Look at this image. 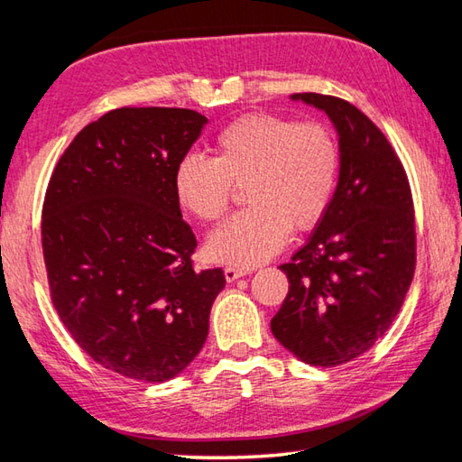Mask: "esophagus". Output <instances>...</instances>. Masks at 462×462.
<instances>
[{"label":"esophagus","instance_id":"1","mask_svg":"<svg viewBox=\"0 0 462 462\" xmlns=\"http://www.w3.org/2000/svg\"><path fill=\"white\" fill-rule=\"evenodd\" d=\"M247 269H239V267H227L225 269V279L229 281V283H233V281H237V279H241V277H245L247 275Z\"/></svg>","mask_w":462,"mask_h":462}]
</instances>
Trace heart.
Segmentation results:
<instances>
[{"label": "heart", "mask_w": 462, "mask_h": 462, "mask_svg": "<svg viewBox=\"0 0 462 462\" xmlns=\"http://www.w3.org/2000/svg\"><path fill=\"white\" fill-rule=\"evenodd\" d=\"M215 157L185 155L175 167L177 201L201 221L227 211L233 185L249 207L207 239V255L251 269L283 249L289 229L309 231L325 217L338 177V145L321 124L255 113L215 137Z\"/></svg>", "instance_id": "obj_1"}]
</instances>
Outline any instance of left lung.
Masks as SVG:
<instances>
[{"label": "left lung", "instance_id": "8db88e82", "mask_svg": "<svg viewBox=\"0 0 462 462\" xmlns=\"http://www.w3.org/2000/svg\"><path fill=\"white\" fill-rule=\"evenodd\" d=\"M291 99L331 119L338 181L325 217L279 267L289 293L271 331L299 361L337 366L369 351L397 317L415 273V209L397 153L363 111L319 93Z\"/></svg>", "mask_w": 462, "mask_h": 462}]
</instances>
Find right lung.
<instances>
[{"instance_id":"add662e5","label":"right lung","mask_w":462,"mask_h":462,"mask_svg":"<svg viewBox=\"0 0 462 462\" xmlns=\"http://www.w3.org/2000/svg\"><path fill=\"white\" fill-rule=\"evenodd\" d=\"M205 124L193 109H113L75 135L47 187L42 245L53 305L75 343L127 379L181 374L225 287L221 269H193L197 241L173 187Z\"/></svg>"}]
</instances>
